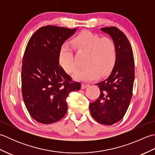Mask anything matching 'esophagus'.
Instances as JSON below:
<instances>
[{
  "label": "esophagus",
  "mask_w": 155,
  "mask_h": 155,
  "mask_svg": "<svg viewBox=\"0 0 155 155\" xmlns=\"http://www.w3.org/2000/svg\"><path fill=\"white\" fill-rule=\"evenodd\" d=\"M88 86H89V84H88L84 83H82V88H85L88 87Z\"/></svg>",
  "instance_id": "1"
}]
</instances>
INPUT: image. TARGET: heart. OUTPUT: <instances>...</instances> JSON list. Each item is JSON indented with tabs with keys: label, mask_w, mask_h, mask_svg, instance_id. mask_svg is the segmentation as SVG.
Masks as SVG:
<instances>
[{
	"label": "heart",
	"mask_w": 155,
	"mask_h": 155,
	"mask_svg": "<svg viewBox=\"0 0 155 155\" xmlns=\"http://www.w3.org/2000/svg\"><path fill=\"white\" fill-rule=\"evenodd\" d=\"M72 46L79 53L87 54L84 60L86 67L78 71L74 78L80 81H91L104 77L113 71L117 58V49L115 42L108 37L101 38L99 35L88 31H83L72 38ZM59 63L69 74L77 71L73 48L70 45H62L59 53Z\"/></svg>",
	"instance_id": "heart-1"
}]
</instances>
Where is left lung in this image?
<instances>
[{
  "mask_svg": "<svg viewBox=\"0 0 155 155\" xmlns=\"http://www.w3.org/2000/svg\"><path fill=\"white\" fill-rule=\"evenodd\" d=\"M101 29L116 43L117 58L109 77L96 84L101 94L97 101L90 103L89 108L98 123L112 125L123 118L129 106L134 81V62L132 48L123 32L114 27Z\"/></svg>",
  "mask_w": 155,
  "mask_h": 155,
  "instance_id": "8db88e82",
  "label": "left lung"
}]
</instances>
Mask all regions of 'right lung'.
<instances>
[{
  "label": "right lung",
  "instance_id": "right-lung-1",
  "mask_svg": "<svg viewBox=\"0 0 155 155\" xmlns=\"http://www.w3.org/2000/svg\"><path fill=\"white\" fill-rule=\"evenodd\" d=\"M77 28L48 25L36 31L22 58V94L29 114L42 124L54 123L67 112L66 98L81 84L72 82L59 64V53L66 40Z\"/></svg>",
  "mask_w": 155,
  "mask_h": 155
}]
</instances>
